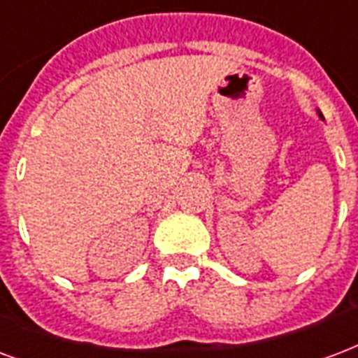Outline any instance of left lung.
<instances>
[{"instance_id": "8db88e82", "label": "left lung", "mask_w": 358, "mask_h": 358, "mask_svg": "<svg viewBox=\"0 0 358 358\" xmlns=\"http://www.w3.org/2000/svg\"><path fill=\"white\" fill-rule=\"evenodd\" d=\"M317 115H319V117H321V118H322V120H324V117H322V113H321V111H319V109H317Z\"/></svg>"}]
</instances>
